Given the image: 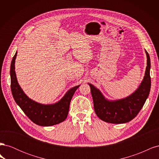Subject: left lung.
I'll use <instances>...</instances> for the list:
<instances>
[{"label":"left lung","mask_w":159,"mask_h":159,"mask_svg":"<svg viewBox=\"0 0 159 159\" xmlns=\"http://www.w3.org/2000/svg\"><path fill=\"white\" fill-rule=\"evenodd\" d=\"M145 76L138 89L128 97L118 100L105 99L100 90L94 85L90 86L96 115L102 121L115 124L125 123L135 117L145 104L151 89V60L148 52Z\"/></svg>","instance_id":"obj_1"}]
</instances>
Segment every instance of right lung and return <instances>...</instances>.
Returning <instances> with one entry per match:
<instances>
[{"mask_svg":"<svg viewBox=\"0 0 159 159\" xmlns=\"http://www.w3.org/2000/svg\"><path fill=\"white\" fill-rule=\"evenodd\" d=\"M17 52L11 65V88L16 103L27 117L38 125L52 126L63 122L68 116L72 97L80 85L69 89L60 101L54 104L44 105L34 102L25 93L18 84L15 72V60Z\"/></svg>","mask_w":159,"mask_h":159,"instance_id":"obj_1","label":"right lung"}]
</instances>
